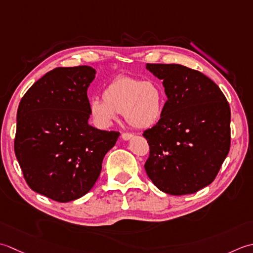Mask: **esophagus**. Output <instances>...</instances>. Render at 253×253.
I'll return each mask as SVG.
<instances>
[{
  "label": "esophagus",
  "instance_id": "34e87169",
  "mask_svg": "<svg viewBox=\"0 0 253 253\" xmlns=\"http://www.w3.org/2000/svg\"><path fill=\"white\" fill-rule=\"evenodd\" d=\"M132 136H133V134H131V133H126V132L122 133V135H121V137H122L123 140H125V141L130 140V138H131Z\"/></svg>",
  "mask_w": 253,
  "mask_h": 253
}]
</instances>
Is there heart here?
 <instances>
[{"instance_id":"b5f03b06","label":"heart","mask_w":253,"mask_h":253,"mask_svg":"<svg viewBox=\"0 0 253 253\" xmlns=\"http://www.w3.org/2000/svg\"><path fill=\"white\" fill-rule=\"evenodd\" d=\"M102 98L89 102L91 117L102 126H110L116 113H123L133 127H151L161 119L164 109V92L155 82L119 76L107 85Z\"/></svg>"}]
</instances>
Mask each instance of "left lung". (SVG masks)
Masks as SVG:
<instances>
[{"label": "left lung", "mask_w": 253, "mask_h": 253, "mask_svg": "<svg viewBox=\"0 0 253 253\" xmlns=\"http://www.w3.org/2000/svg\"><path fill=\"white\" fill-rule=\"evenodd\" d=\"M163 80L167 101L161 119L143 136L149 145L147 176L171 195L212 183L230 148V108L219 87L180 64H146Z\"/></svg>", "instance_id": "8db88e82"}]
</instances>
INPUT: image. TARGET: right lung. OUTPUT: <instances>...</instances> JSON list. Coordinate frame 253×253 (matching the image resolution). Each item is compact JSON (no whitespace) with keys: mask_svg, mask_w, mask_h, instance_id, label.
<instances>
[{"mask_svg":"<svg viewBox=\"0 0 253 253\" xmlns=\"http://www.w3.org/2000/svg\"><path fill=\"white\" fill-rule=\"evenodd\" d=\"M95 74L87 65L56 68L19 102L15 155L29 188L56 202L90 191L102 159L120 135L88 125L87 89Z\"/></svg>","mask_w":253,"mask_h":253,"instance_id":"obj_1","label":"right lung"}]
</instances>
